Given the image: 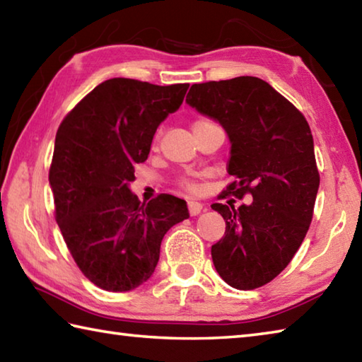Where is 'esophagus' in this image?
I'll return each instance as SVG.
<instances>
[{"instance_id": "esophagus-1", "label": "esophagus", "mask_w": 362, "mask_h": 362, "mask_svg": "<svg viewBox=\"0 0 362 362\" xmlns=\"http://www.w3.org/2000/svg\"><path fill=\"white\" fill-rule=\"evenodd\" d=\"M188 212L192 216L199 215L202 212V204L198 201H188Z\"/></svg>"}]
</instances>
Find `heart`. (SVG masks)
Returning a JSON list of instances; mask_svg holds the SVG:
<instances>
[{
    "instance_id": "1",
    "label": "heart",
    "mask_w": 362,
    "mask_h": 362,
    "mask_svg": "<svg viewBox=\"0 0 362 362\" xmlns=\"http://www.w3.org/2000/svg\"><path fill=\"white\" fill-rule=\"evenodd\" d=\"M206 123H210V122L198 120V122H194V127H199V124H206ZM179 185L183 189H187V192H189V193H198L199 192V182H198V179H196V175L182 177V179L179 180Z\"/></svg>"
}]
</instances>
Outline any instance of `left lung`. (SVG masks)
I'll list each match as a JSON object with an SVG mask.
<instances>
[{
    "label": "left lung",
    "instance_id": "1",
    "mask_svg": "<svg viewBox=\"0 0 362 362\" xmlns=\"http://www.w3.org/2000/svg\"><path fill=\"white\" fill-rule=\"evenodd\" d=\"M187 103L229 137L228 174L235 180L226 193L253 196L239 207L212 204L226 221L212 259L229 286L255 290L290 264L310 226L320 187L310 127L286 98L252 76L194 83Z\"/></svg>",
    "mask_w": 362,
    "mask_h": 362
}]
</instances>
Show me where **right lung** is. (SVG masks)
I'll return each mask as SVG.
<instances>
[{"label": "right lung", "mask_w": 362, "mask_h": 362, "mask_svg": "<svg viewBox=\"0 0 362 362\" xmlns=\"http://www.w3.org/2000/svg\"><path fill=\"white\" fill-rule=\"evenodd\" d=\"M188 87L109 78L57 131L49 170L55 218L76 264L103 290L131 291L147 281L164 234L189 216L173 194L141 204L129 189L134 164L147 160L156 128Z\"/></svg>", "instance_id": "add662e5"}]
</instances>
